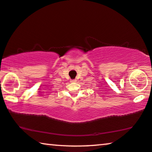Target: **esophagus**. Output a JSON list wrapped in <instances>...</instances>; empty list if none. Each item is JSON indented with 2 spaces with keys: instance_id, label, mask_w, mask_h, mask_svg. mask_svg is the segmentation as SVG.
I'll return each instance as SVG.
<instances>
[{
  "instance_id": "1",
  "label": "esophagus",
  "mask_w": 152,
  "mask_h": 152,
  "mask_svg": "<svg viewBox=\"0 0 152 152\" xmlns=\"http://www.w3.org/2000/svg\"><path fill=\"white\" fill-rule=\"evenodd\" d=\"M70 82H71V83H75L76 80H72L71 81H70Z\"/></svg>"
}]
</instances>
